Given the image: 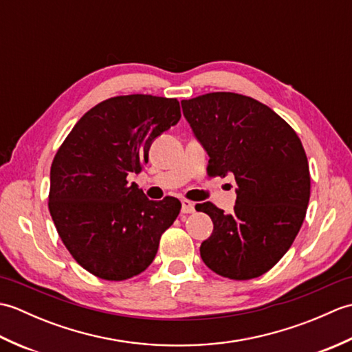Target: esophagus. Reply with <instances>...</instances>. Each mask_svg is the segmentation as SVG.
I'll return each mask as SVG.
<instances>
[{"label":"esophagus","instance_id":"34e87169","mask_svg":"<svg viewBox=\"0 0 352 352\" xmlns=\"http://www.w3.org/2000/svg\"><path fill=\"white\" fill-rule=\"evenodd\" d=\"M182 212L183 213H193L195 212V204L190 203L188 199H183L182 201Z\"/></svg>","mask_w":352,"mask_h":352}]
</instances>
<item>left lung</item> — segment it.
<instances>
[{
	"label": "left lung",
	"mask_w": 352,
	"mask_h": 352,
	"mask_svg": "<svg viewBox=\"0 0 352 352\" xmlns=\"http://www.w3.org/2000/svg\"><path fill=\"white\" fill-rule=\"evenodd\" d=\"M183 115L206 153L208 175H234V210L197 206L213 221L201 258L218 275L250 280L287 252L310 199L307 155L294 129L250 96L213 92L182 101Z\"/></svg>",
	"instance_id": "obj_1"
}]
</instances>
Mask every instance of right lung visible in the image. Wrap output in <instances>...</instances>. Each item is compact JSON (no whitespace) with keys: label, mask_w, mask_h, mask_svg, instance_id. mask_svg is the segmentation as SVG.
<instances>
[{"label":"right lung","mask_w":352,"mask_h":352,"mask_svg":"<svg viewBox=\"0 0 352 352\" xmlns=\"http://www.w3.org/2000/svg\"><path fill=\"white\" fill-rule=\"evenodd\" d=\"M180 118L175 98L115 96L85 113L58 148L50 172V213L86 271L122 281L153 263L182 203L148 199L126 178L139 174L154 139Z\"/></svg>","instance_id":"obj_1"}]
</instances>
